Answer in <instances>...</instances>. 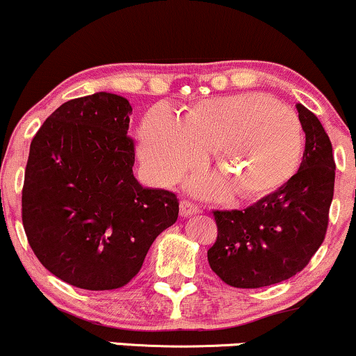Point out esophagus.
<instances>
[{
  "mask_svg": "<svg viewBox=\"0 0 356 356\" xmlns=\"http://www.w3.org/2000/svg\"><path fill=\"white\" fill-rule=\"evenodd\" d=\"M198 213H200V208L195 203H191V201L183 200L181 203H179V214H181L183 218L193 216V214H198Z\"/></svg>",
  "mask_w": 356,
  "mask_h": 356,
  "instance_id": "1",
  "label": "esophagus"
}]
</instances>
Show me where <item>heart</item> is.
Returning a JSON list of instances; mask_svg holds the SVG:
<instances>
[{
	"mask_svg": "<svg viewBox=\"0 0 356 356\" xmlns=\"http://www.w3.org/2000/svg\"><path fill=\"white\" fill-rule=\"evenodd\" d=\"M216 160L231 190L241 198L277 190L299 168L304 155L300 118L266 94H241L193 105L179 117L158 105L145 117L140 152L161 181H173L204 152ZM195 190L213 193V185Z\"/></svg>",
	"mask_w": 356,
	"mask_h": 356,
	"instance_id": "b5f03b06",
	"label": "heart"
}]
</instances>
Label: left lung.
Listing matches in <instances>:
<instances>
[{
  "instance_id": "obj_1",
  "label": "left lung",
  "mask_w": 356,
  "mask_h": 356,
  "mask_svg": "<svg viewBox=\"0 0 356 356\" xmlns=\"http://www.w3.org/2000/svg\"><path fill=\"white\" fill-rule=\"evenodd\" d=\"M297 112L305 131L299 171L243 211H214L218 238L208 261L232 287L257 289L291 279L325 239L335 185L332 143L315 113L302 104Z\"/></svg>"
}]
</instances>
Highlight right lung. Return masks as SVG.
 Segmentation results:
<instances>
[{"instance_id":"right-lung-1","label":"right lung","mask_w":356,"mask_h":356,"mask_svg":"<svg viewBox=\"0 0 356 356\" xmlns=\"http://www.w3.org/2000/svg\"><path fill=\"white\" fill-rule=\"evenodd\" d=\"M131 105L95 92L47 117L29 148L23 226L41 264L87 291L124 287L160 232L178 219V198L134 177Z\"/></svg>"}]
</instances>
